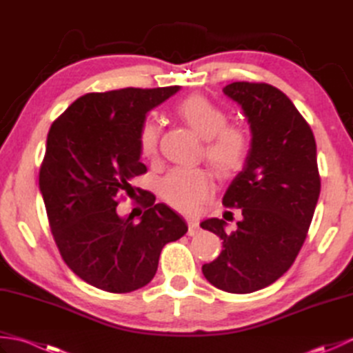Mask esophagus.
Listing matches in <instances>:
<instances>
[{
    "mask_svg": "<svg viewBox=\"0 0 353 353\" xmlns=\"http://www.w3.org/2000/svg\"><path fill=\"white\" fill-rule=\"evenodd\" d=\"M199 229H200L199 221L190 219V220H188V234H190V235H196L197 232H199Z\"/></svg>",
    "mask_w": 353,
    "mask_h": 353,
    "instance_id": "1",
    "label": "esophagus"
}]
</instances>
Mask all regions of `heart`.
Instances as JSON below:
<instances>
[{
  "label": "heart",
  "instance_id": "b5f03b06",
  "mask_svg": "<svg viewBox=\"0 0 353 353\" xmlns=\"http://www.w3.org/2000/svg\"><path fill=\"white\" fill-rule=\"evenodd\" d=\"M177 114L200 137L206 138L205 156L221 177L234 176L250 153V137L244 127L228 124V114L203 95H190L177 104ZM161 127L147 119L138 133L139 153L153 159L159 147ZM212 191V181L203 168H174L161 182V196L183 212L196 211Z\"/></svg>",
  "mask_w": 353,
  "mask_h": 353
}]
</instances>
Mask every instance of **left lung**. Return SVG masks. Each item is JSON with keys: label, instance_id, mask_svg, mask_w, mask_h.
<instances>
[{"label": "left lung", "instance_id": "1", "mask_svg": "<svg viewBox=\"0 0 353 353\" xmlns=\"http://www.w3.org/2000/svg\"><path fill=\"white\" fill-rule=\"evenodd\" d=\"M223 92L241 104L252 148L223 197L226 208L241 209L238 228L226 232L220 219L200 224L223 239L201 272L214 287L247 294L279 279L302 249L320 196L317 148L310 124L277 88L235 81Z\"/></svg>", "mask_w": 353, "mask_h": 353}]
</instances>
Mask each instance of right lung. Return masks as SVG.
Returning a JSON list of instances; mask_svg holds the SVG:
<instances>
[{
	"label": "right lung",
	"instance_id": "1",
	"mask_svg": "<svg viewBox=\"0 0 353 353\" xmlns=\"http://www.w3.org/2000/svg\"><path fill=\"white\" fill-rule=\"evenodd\" d=\"M179 91L124 88L89 92L51 124L39 188L62 259L80 279L108 292H130L153 279L163 245L188 228L174 211L145 196L139 223L117 206L141 194L133 177L147 172L138 133L147 112Z\"/></svg>",
	"mask_w": 353,
	"mask_h": 353
}]
</instances>
